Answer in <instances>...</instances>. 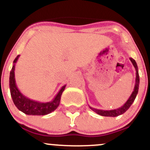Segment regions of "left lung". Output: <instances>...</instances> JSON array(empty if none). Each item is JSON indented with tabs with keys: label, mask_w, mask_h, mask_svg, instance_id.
I'll return each mask as SVG.
<instances>
[{
	"label": "left lung",
	"mask_w": 150,
	"mask_h": 150,
	"mask_svg": "<svg viewBox=\"0 0 150 150\" xmlns=\"http://www.w3.org/2000/svg\"><path fill=\"white\" fill-rule=\"evenodd\" d=\"M130 61L132 62V65H133L134 68H135L136 70V78H135V87H134V89L132 91L131 95L130 96V97L128 98V99L127 100L126 102L123 105L120 107L116 108V109H113V110H101V109H97V108H94L89 106V108L92 110L93 111H94L95 113H97V114L100 115L102 116H110V117H116L124 113L130 107L133 101H135L136 96H137V93H138V89H139V84H140V77H139V73H138V68H137V63L135 60L133 58H130Z\"/></svg>",
	"instance_id": "obj_1"
}]
</instances>
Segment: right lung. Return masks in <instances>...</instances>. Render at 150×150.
<instances>
[{"label":"right lung","instance_id":"obj_1","mask_svg":"<svg viewBox=\"0 0 150 150\" xmlns=\"http://www.w3.org/2000/svg\"><path fill=\"white\" fill-rule=\"evenodd\" d=\"M19 57H20V55H18L13 61V65L10 71L9 79L10 94H11L12 99L15 105L20 111L27 115L44 116V115L49 114L53 112L59 106L62 93L64 91L66 85L63 86L56 97H54V99L52 101H48V102H40V101L33 100L26 97L19 90L15 82V63L18 61Z\"/></svg>","mask_w":150,"mask_h":150}]
</instances>
